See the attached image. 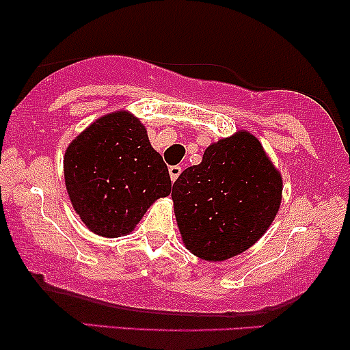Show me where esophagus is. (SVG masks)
Wrapping results in <instances>:
<instances>
[{
  "label": "esophagus",
  "instance_id": "1",
  "mask_svg": "<svg viewBox=\"0 0 350 350\" xmlns=\"http://www.w3.org/2000/svg\"><path fill=\"white\" fill-rule=\"evenodd\" d=\"M180 171H183V170H180V166H171V167H170V176H171L172 183H174V180L179 178Z\"/></svg>",
  "mask_w": 350,
  "mask_h": 350
}]
</instances>
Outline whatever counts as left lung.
<instances>
[{
	"mask_svg": "<svg viewBox=\"0 0 350 350\" xmlns=\"http://www.w3.org/2000/svg\"><path fill=\"white\" fill-rule=\"evenodd\" d=\"M283 179L262 143L240 130L212 143L202 163L180 172L171 198L183 242L207 262L250 248L281 204Z\"/></svg>",
	"mask_w": 350,
	"mask_h": 350,
	"instance_id": "8db88e82",
	"label": "left lung"
}]
</instances>
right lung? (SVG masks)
<instances>
[{
    "mask_svg": "<svg viewBox=\"0 0 350 350\" xmlns=\"http://www.w3.org/2000/svg\"><path fill=\"white\" fill-rule=\"evenodd\" d=\"M69 199L94 234L122 237L171 192L161 154L130 111L103 115L72 139L64 156Z\"/></svg>",
    "mask_w": 350,
    "mask_h": 350,
    "instance_id": "1",
    "label": "right lung"
}]
</instances>
